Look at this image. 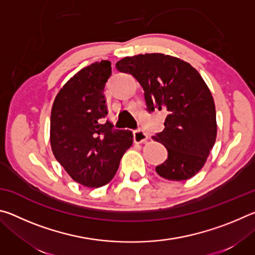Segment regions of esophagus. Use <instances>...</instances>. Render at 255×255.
<instances>
[{"mask_svg": "<svg viewBox=\"0 0 255 255\" xmlns=\"http://www.w3.org/2000/svg\"><path fill=\"white\" fill-rule=\"evenodd\" d=\"M147 133H146L144 130H140V129H137V130L133 131V141L136 144H141L145 143L147 140Z\"/></svg>", "mask_w": 255, "mask_h": 255, "instance_id": "esophagus-1", "label": "esophagus"}]
</instances>
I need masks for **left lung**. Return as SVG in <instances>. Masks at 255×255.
Wrapping results in <instances>:
<instances>
[{
  "instance_id": "8db88e82",
  "label": "left lung",
  "mask_w": 255,
  "mask_h": 255,
  "mask_svg": "<svg viewBox=\"0 0 255 255\" xmlns=\"http://www.w3.org/2000/svg\"><path fill=\"white\" fill-rule=\"evenodd\" d=\"M116 67L139 82L148 112L166 114L165 128L153 136L167 149L157 174L191 179L205 165L217 135L214 99L204 79L189 63L158 53L125 57Z\"/></svg>"
}]
</instances>
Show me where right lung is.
Segmentation results:
<instances>
[{
  "instance_id": "1",
  "label": "right lung",
  "mask_w": 255,
  "mask_h": 255,
  "mask_svg": "<svg viewBox=\"0 0 255 255\" xmlns=\"http://www.w3.org/2000/svg\"><path fill=\"white\" fill-rule=\"evenodd\" d=\"M110 75L109 60L82 68L59 90L51 108L53 154L73 180L89 188L109 183L132 145L131 131L105 122L103 91Z\"/></svg>"
}]
</instances>
